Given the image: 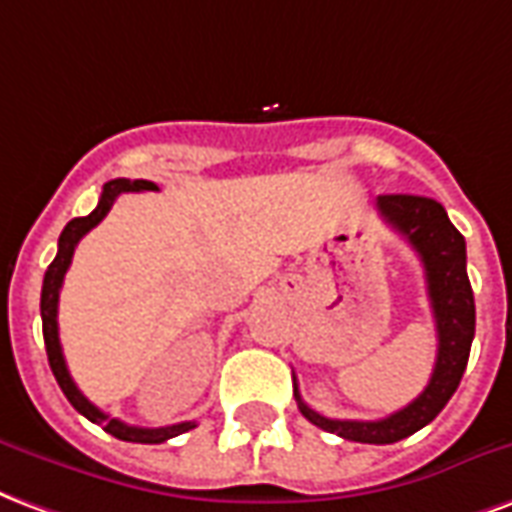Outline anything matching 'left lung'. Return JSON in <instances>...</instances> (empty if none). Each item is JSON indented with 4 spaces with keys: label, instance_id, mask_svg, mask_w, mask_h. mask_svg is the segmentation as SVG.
I'll return each mask as SVG.
<instances>
[{
    "label": "left lung",
    "instance_id": "left-lung-1",
    "mask_svg": "<svg viewBox=\"0 0 512 512\" xmlns=\"http://www.w3.org/2000/svg\"><path fill=\"white\" fill-rule=\"evenodd\" d=\"M379 215L393 226L420 256L428 283V300L436 322V365L431 382L412 404L382 420H330L302 401L294 384L300 412L322 431L363 445H393L420 431L445 409L461 382L475 338V294L466 275V242L447 218L445 207L428 196L390 193L376 199Z\"/></svg>",
    "mask_w": 512,
    "mask_h": 512
}]
</instances>
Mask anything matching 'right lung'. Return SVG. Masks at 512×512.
Masks as SVG:
<instances>
[{"label":"right lung","instance_id":"right-lung-1","mask_svg":"<svg viewBox=\"0 0 512 512\" xmlns=\"http://www.w3.org/2000/svg\"><path fill=\"white\" fill-rule=\"evenodd\" d=\"M138 190H158L155 182L149 179H111L103 185V193H100V201L95 210L89 212L87 218H73L67 223L62 234H59V251L57 259L48 264L46 278H43V294H40V316H43V338H46V354L48 365L57 376L62 393L67 395V401L76 406V412H81L92 423L103 425V431L111 436H117L122 442H138V445H160L171 436H179L196 428V423H177L166 425V428H138V425H128L117 420V417H108L106 412H100L98 406L89 401L87 395L81 393L76 387V382L70 379V371L65 365V354H62V343H59V324H57V308H59V289H62V281H65V272L73 261V251H76L78 240L98 226L100 220L106 218L108 210L114 207V201L122 193H138Z\"/></svg>","mask_w":512,"mask_h":512}]
</instances>
